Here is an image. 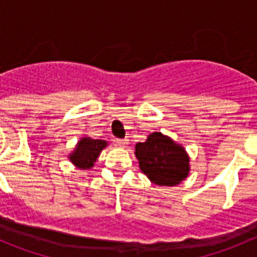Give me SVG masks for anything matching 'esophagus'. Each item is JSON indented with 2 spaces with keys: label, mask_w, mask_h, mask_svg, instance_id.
Instances as JSON below:
<instances>
[{
  "label": "esophagus",
  "mask_w": 257,
  "mask_h": 257,
  "mask_svg": "<svg viewBox=\"0 0 257 257\" xmlns=\"http://www.w3.org/2000/svg\"><path fill=\"white\" fill-rule=\"evenodd\" d=\"M115 144H117L118 147H121V148H126L127 144H128V140H127V139H117V140H115Z\"/></svg>",
  "instance_id": "34e87169"
}]
</instances>
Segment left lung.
I'll return each instance as SVG.
<instances>
[{
  "label": "left lung",
  "instance_id": "1",
  "mask_svg": "<svg viewBox=\"0 0 257 257\" xmlns=\"http://www.w3.org/2000/svg\"><path fill=\"white\" fill-rule=\"evenodd\" d=\"M140 170L153 184L175 187L189 175V156L181 145L161 133H153L135 145Z\"/></svg>",
  "mask_w": 257,
  "mask_h": 257
}]
</instances>
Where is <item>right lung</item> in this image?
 <instances>
[{"label":"right lung","mask_w":257,"mask_h":257,"mask_svg":"<svg viewBox=\"0 0 257 257\" xmlns=\"http://www.w3.org/2000/svg\"><path fill=\"white\" fill-rule=\"evenodd\" d=\"M108 143L105 140L91 139V138H82L77 143L76 148L69 154L70 162L78 169H91L96 162L97 157L100 156V152L105 148Z\"/></svg>","instance_id":"add662e5"}]
</instances>
